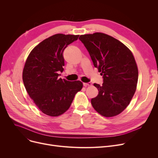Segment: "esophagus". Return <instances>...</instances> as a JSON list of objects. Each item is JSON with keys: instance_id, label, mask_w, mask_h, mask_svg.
<instances>
[{"instance_id": "1", "label": "esophagus", "mask_w": 158, "mask_h": 158, "mask_svg": "<svg viewBox=\"0 0 158 158\" xmlns=\"http://www.w3.org/2000/svg\"><path fill=\"white\" fill-rule=\"evenodd\" d=\"M83 85L86 87V86H92V83H91V82H88V83H85V82H84Z\"/></svg>"}]
</instances>
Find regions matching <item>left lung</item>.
<instances>
[{
	"mask_svg": "<svg viewBox=\"0 0 158 158\" xmlns=\"http://www.w3.org/2000/svg\"><path fill=\"white\" fill-rule=\"evenodd\" d=\"M79 39L104 78L102 85L94 84L98 94L91 100L93 107L105 117L119 114L136 89L138 70L133 54L121 41L104 33L81 35Z\"/></svg>",
	"mask_w": 158,
	"mask_h": 158,
	"instance_id": "1",
	"label": "left lung"
}]
</instances>
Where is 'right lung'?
Listing matches in <instances>:
<instances>
[{"instance_id":"obj_1","label":"right lung","mask_w":158,"mask_h":158,"mask_svg":"<svg viewBox=\"0 0 158 158\" xmlns=\"http://www.w3.org/2000/svg\"><path fill=\"white\" fill-rule=\"evenodd\" d=\"M79 35L56 34L46 38L29 53L22 72L29 97L44 114L57 117L67 111L83 86L80 81L59 78L64 65L63 52Z\"/></svg>"}]
</instances>
